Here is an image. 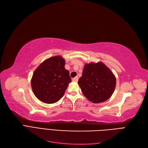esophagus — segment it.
<instances>
[{
	"mask_svg": "<svg viewBox=\"0 0 148 148\" xmlns=\"http://www.w3.org/2000/svg\"><path fill=\"white\" fill-rule=\"evenodd\" d=\"M78 79H79L78 77H75L73 78L72 80H73V82H77V81H78Z\"/></svg>",
	"mask_w": 148,
	"mask_h": 148,
	"instance_id": "esophagus-1",
	"label": "esophagus"
}]
</instances>
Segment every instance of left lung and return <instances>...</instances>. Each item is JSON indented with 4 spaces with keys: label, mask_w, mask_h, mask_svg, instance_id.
I'll return each mask as SVG.
<instances>
[{
    "label": "left lung",
    "mask_w": 148,
    "mask_h": 148,
    "mask_svg": "<svg viewBox=\"0 0 148 148\" xmlns=\"http://www.w3.org/2000/svg\"><path fill=\"white\" fill-rule=\"evenodd\" d=\"M78 84L90 101L99 103L110 98L115 90L116 79L111 71L102 62L84 66Z\"/></svg>",
    "instance_id": "left-lung-1"
}]
</instances>
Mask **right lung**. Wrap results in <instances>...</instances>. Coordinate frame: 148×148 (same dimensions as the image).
I'll return each mask as SVG.
<instances>
[{
    "label": "right lung",
    "mask_w": 148,
    "mask_h": 148,
    "mask_svg": "<svg viewBox=\"0 0 148 148\" xmlns=\"http://www.w3.org/2000/svg\"><path fill=\"white\" fill-rule=\"evenodd\" d=\"M65 60L61 56L47 59L34 71L31 87L40 101L55 103L63 97L71 82L69 71L64 68Z\"/></svg>",
    "instance_id": "1"
}]
</instances>
